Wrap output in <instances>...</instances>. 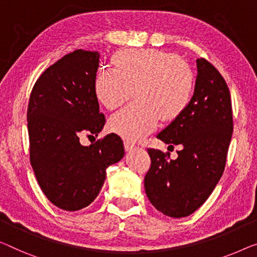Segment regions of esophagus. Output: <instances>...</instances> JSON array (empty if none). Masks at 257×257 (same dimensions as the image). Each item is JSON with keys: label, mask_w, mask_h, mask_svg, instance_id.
Masks as SVG:
<instances>
[{"label": "esophagus", "mask_w": 257, "mask_h": 257, "mask_svg": "<svg viewBox=\"0 0 257 257\" xmlns=\"http://www.w3.org/2000/svg\"><path fill=\"white\" fill-rule=\"evenodd\" d=\"M124 150L127 152H132L134 150H136V145H134L133 143H130V142L125 141L124 142Z\"/></svg>", "instance_id": "34e87169"}]
</instances>
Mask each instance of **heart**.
<instances>
[{
  "instance_id": "obj_1",
  "label": "heart",
  "mask_w": 257,
  "mask_h": 257,
  "mask_svg": "<svg viewBox=\"0 0 257 257\" xmlns=\"http://www.w3.org/2000/svg\"><path fill=\"white\" fill-rule=\"evenodd\" d=\"M114 70H101L94 79L97 100L107 109L129 105L108 120L109 130L136 142L153 132L160 118L173 121L188 108L194 94L191 68L173 53L158 49H124L113 57Z\"/></svg>"
}]
</instances>
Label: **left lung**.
I'll use <instances>...</instances> for the list:
<instances>
[{
  "instance_id": "left-lung-1",
  "label": "left lung",
  "mask_w": 257,
  "mask_h": 257,
  "mask_svg": "<svg viewBox=\"0 0 257 257\" xmlns=\"http://www.w3.org/2000/svg\"><path fill=\"white\" fill-rule=\"evenodd\" d=\"M196 66L189 107L157 135L164 143L180 145L178 158L148 150L151 167L144 178L145 193L158 211L173 218L189 216L211 195L223 175L233 132L226 82L202 57Z\"/></svg>"
}]
</instances>
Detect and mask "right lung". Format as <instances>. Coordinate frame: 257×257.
<instances>
[{
	"instance_id": "right-lung-1",
	"label": "right lung",
	"mask_w": 257,
	"mask_h": 257,
	"mask_svg": "<svg viewBox=\"0 0 257 257\" xmlns=\"http://www.w3.org/2000/svg\"><path fill=\"white\" fill-rule=\"evenodd\" d=\"M98 52L70 53L34 84L28 108L30 160L41 190L57 208L77 211L100 193L106 170L123 158L115 134L84 147L82 134L98 136L105 125L94 94Z\"/></svg>"
}]
</instances>
